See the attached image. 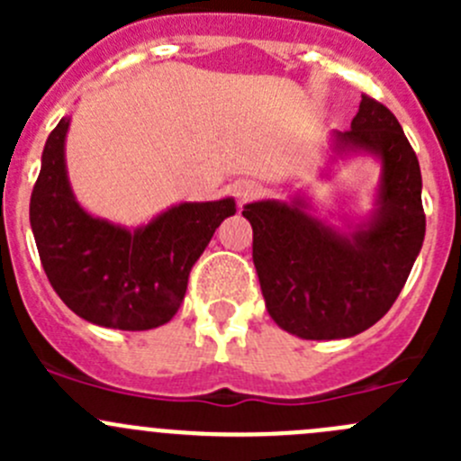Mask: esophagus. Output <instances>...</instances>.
<instances>
[{
	"label": "esophagus",
	"instance_id": "1",
	"mask_svg": "<svg viewBox=\"0 0 461 461\" xmlns=\"http://www.w3.org/2000/svg\"><path fill=\"white\" fill-rule=\"evenodd\" d=\"M260 192V187L257 183H240L239 189H236V196H239L240 203L249 201V198H254L257 194Z\"/></svg>",
	"mask_w": 461,
	"mask_h": 461
}]
</instances>
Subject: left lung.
<instances>
[{
	"label": "left lung",
	"mask_w": 461,
	"mask_h": 461,
	"mask_svg": "<svg viewBox=\"0 0 461 461\" xmlns=\"http://www.w3.org/2000/svg\"><path fill=\"white\" fill-rule=\"evenodd\" d=\"M339 149L381 158L379 209L366 230L337 234L303 203H252V258L269 317L301 339L328 341L364 332L397 301L426 234L420 160L388 106L361 95Z\"/></svg>",
	"instance_id": "left-lung-1"
}]
</instances>
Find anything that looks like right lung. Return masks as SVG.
<instances>
[{
	"mask_svg": "<svg viewBox=\"0 0 461 461\" xmlns=\"http://www.w3.org/2000/svg\"><path fill=\"white\" fill-rule=\"evenodd\" d=\"M67 131L62 118L46 140L31 194L41 267L77 317L131 332L158 328L178 312L194 263L236 204L183 203L136 231L88 216L68 187Z\"/></svg>",
	"mask_w": 461,
	"mask_h": 461,
	"instance_id": "add662e5",
	"label": "right lung"
}]
</instances>
